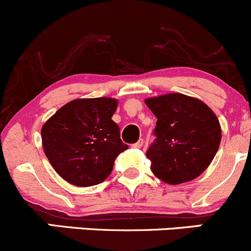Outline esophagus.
<instances>
[{
    "mask_svg": "<svg viewBox=\"0 0 251 251\" xmlns=\"http://www.w3.org/2000/svg\"><path fill=\"white\" fill-rule=\"evenodd\" d=\"M143 143H144L143 138H140L138 142H136L135 144H132V147L133 148H142V147H143Z\"/></svg>",
    "mask_w": 251,
    "mask_h": 251,
    "instance_id": "esophagus-1",
    "label": "esophagus"
}]
</instances>
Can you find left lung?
I'll list each match as a JSON object with an SVG mask.
<instances>
[{"label":"left lung","instance_id":"obj_1","mask_svg":"<svg viewBox=\"0 0 251 251\" xmlns=\"http://www.w3.org/2000/svg\"><path fill=\"white\" fill-rule=\"evenodd\" d=\"M144 102L158 119L154 128L156 138L147 151L153 174L169 184L201 176L221 142V126L214 111L201 100L182 93Z\"/></svg>","mask_w":251,"mask_h":251}]
</instances>
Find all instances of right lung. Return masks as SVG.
Here are the masks:
<instances>
[{"mask_svg": "<svg viewBox=\"0 0 251 251\" xmlns=\"http://www.w3.org/2000/svg\"><path fill=\"white\" fill-rule=\"evenodd\" d=\"M116 107L114 98L74 100L45 123V154L62 178L74 186L90 187L109 176L116 156L128 148L111 120Z\"/></svg>", "mask_w": 251, "mask_h": 251, "instance_id": "right-lung-1", "label": "right lung"}]
</instances>
